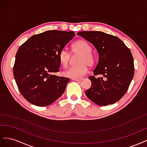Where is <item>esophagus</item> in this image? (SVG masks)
Segmentation results:
<instances>
[{
    "label": "esophagus",
    "mask_w": 147,
    "mask_h": 147,
    "mask_svg": "<svg viewBox=\"0 0 147 147\" xmlns=\"http://www.w3.org/2000/svg\"><path fill=\"white\" fill-rule=\"evenodd\" d=\"M83 78H72V80L74 81H78V82H81Z\"/></svg>",
    "instance_id": "esophagus-1"
}]
</instances>
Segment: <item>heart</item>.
I'll return each instance as SVG.
<instances>
[{"instance_id":"obj_1","label":"heart","mask_w":147,"mask_h":147,"mask_svg":"<svg viewBox=\"0 0 147 147\" xmlns=\"http://www.w3.org/2000/svg\"><path fill=\"white\" fill-rule=\"evenodd\" d=\"M71 50L73 54H80L77 61L78 64L70 67L64 73V75L70 78L83 76L88 72V66L93 67L96 63V57L91 52L92 47L85 40L80 39L73 44ZM58 58L63 67H67L71 58L70 53L65 50H61L59 53Z\"/></svg>"}]
</instances>
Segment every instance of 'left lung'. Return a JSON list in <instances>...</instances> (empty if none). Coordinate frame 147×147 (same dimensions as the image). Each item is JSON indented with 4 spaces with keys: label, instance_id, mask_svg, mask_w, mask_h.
I'll list each match as a JSON object with an SVG mask.
<instances>
[{
    "label": "left lung",
    "instance_id": "1",
    "mask_svg": "<svg viewBox=\"0 0 147 147\" xmlns=\"http://www.w3.org/2000/svg\"><path fill=\"white\" fill-rule=\"evenodd\" d=\"M77 35L91 43L99 56L94 75L88 77L91 86L85 91L86 96L100 106L115 104L126 94L134 77L131 50L118 37L100 31H82ZM97 74L101 77L96 78Z\"/></svg>",
    "mask_w": 147,
    "mask_h": 147
}]
</instances>
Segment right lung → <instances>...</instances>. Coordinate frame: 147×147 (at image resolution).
Instances as JSON below:
<instances>
[{"label": "right lung", "instance_id": "add662e5", "mask_svg": "<svg viewBox=\"0 0 147 147\" xmlns=\"http://www.w3.org/2000/svg\"><path fill=\"white\" fill-rule=\"evenodd\" d=\"M74 31L47 30L34 35L20 47L13 75L21 95L30 103L45 107L63 94L70 80L56 76L59 53L75 36Z\"/></svg>", "mask_w": 147, "mask_h": 147}]
</instances>
